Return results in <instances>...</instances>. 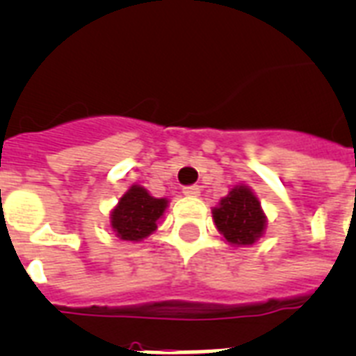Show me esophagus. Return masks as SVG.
<instances>
[{
  "instance_id": "esophagus-1",
  "label": "esophagus",
  "mask_w": 356,
  "mask_h": 356,
  "mask_svg": "<svg viewBox=\"0 0 356 356\" xmlns=\"http://www.w3.org/2000/svg\"><path fill=\"white\" fill-rule=\"evenodd\" d=\"M184 195L185 196H198L200 195V187L198 185H187V187H184Z\"/></svg>"
}]
</instances>
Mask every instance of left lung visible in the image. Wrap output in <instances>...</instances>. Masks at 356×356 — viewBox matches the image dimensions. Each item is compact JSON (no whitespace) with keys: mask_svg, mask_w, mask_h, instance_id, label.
<instances>
[{"mask_svg":"<svg viewBox=\"0 0 356 356\" xmlns=\"http://www.w3.org/2000/svg\"><path fill=\"white\" fill-rule=\"evenodd\" d=\"M213 218L220 234L231 245H251L262 236L267 216L257 195L248 185H236L213 209Z\"/></svg>","mask_w":356,"mask_h":356,"instance_id":"1","label":"left lung"}]
</instances>
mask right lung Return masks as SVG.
Wrapping results in <instances>:
<instances>
[{
    "label": "right lung",
    "mask_w": 356,
    "mask_h": 356,
    "mask_svg": "<svg viewBox=\"0 0 356 356\" xmlns=\"http://www.w3.org/2000/svg\"><path fill=\"white\" fill-rule=\"evenodd\" d=\"M167 204V198H154L142 185H131L111 213V227L120 240L142 242L156 231Z\"/></svg>",
    "instance_id": "add662e5"
}]
</instances>
